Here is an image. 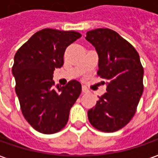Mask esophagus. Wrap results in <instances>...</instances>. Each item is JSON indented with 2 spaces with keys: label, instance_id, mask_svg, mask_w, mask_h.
<instances>
[{
  "label": "esophagus",
  "instance_id": "34e87169",
  "mask_svg": "<svg viewBox=\"0 0 158 158\" xmlns=\"http://www.w3.org/2000/svg\"><path fill=\"white\" fill-rule=\"evenodd\" d=\"M82 92H83V93H87V92H88V89H87L85 86H82Z\"/></svg>",
  "mask_w": 158,
  "mask_h": 158
}]
</instances>
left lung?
Listing matches in <instances>:
<instances>
[{
    "instance_id": "obj_1",
    "label": "left lung",
    "mask_w": 158,
    "mask_h": 158,
    "mask_svg": "<svg viewBox=\"0 0 158 158\" xmlns=\"http://www.w3.org/2000/svg\"><path fill=\"white\" fill-rule=\"evenodd\" d=\"M85 39L98 53L97 73L107 81L106 93L87 112L88 120L98 130L114 132L135 114L143 92V67L136 50L114 30H90Z\"/></svg>"
}]
</instances>
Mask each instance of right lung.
<instances>
[{
	"label": "right lung",
	"instance_id": "1",
	"mask_svg": "<svg viewBox=\"0 0 158 158\" xmlns=\"http://www.w3.org/2000/svg\"><path fill=\"white\" fill-rule=\"evenodd\" d=\"M81 36L76 31L44 29L16 52L12 73L21 110L30 126L43 134L60 131L81 93V84L71 80L64 86L52 80L55 68L64 64L65 49Z\"/></svg>",
	"mask_w": 158,
	"mask_h": 158
}]
</instances>
